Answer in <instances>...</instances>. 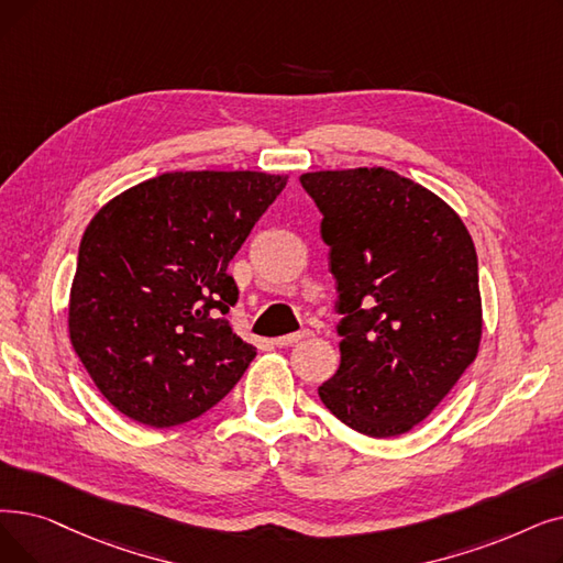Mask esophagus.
<instances>
[{"label": "esophagus", "instance_id": "1", "mask_svg": "<svg viewBox=\"0 0 563 563\" xmlns=\"http://www.w3.org/2000/svg\"><path fill=\"white\" fill-rule=\"evenodd\" d=\"M310 335H312L310 329H303V331H297V333H287V335H278V338H274V345L276 347H287V345H295V342L306 340Z\"/></svg>", "mask_w": 563, "mask_h": 563}]
</instances>
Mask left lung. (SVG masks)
Wrapping results in <instances>:
<instances>
[{"label": "left lung", "instance_id": "left-lung-1", "mask_svg": "<svg viewBox=\"0 0 563 563\" xmlns=\"http://www.w3.org/2000/svg\"><path fill=\"white\" fill-rule=\"evenodd\" d=\"M301 186L322 211L342 312L340 365L320 388L338 421L398 437L430 417L478 354V262L462 218L386 167L320 169Z\"/></svg>", "mask_w": 563, "mask_h": 563}]
</instances>
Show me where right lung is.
I'll return each instance as SVG.
<instances>
[{"instance_id": "add662e5", "label": "right lung", "mask_w": 563, "mask_h": 563, "mask_svg": "<svg viewBox=\"0 0 563 563\" xmlns=\"http://www.w3.org/2000/svg\"><path fill=\"white\" fill-rule=\"evenodd\" d=\"M287 175L167 173L103 205L87 225L68 338L103 398L150 428L221 402L255 358L228 320V266Z\"/></svg>"}]
</instances>
